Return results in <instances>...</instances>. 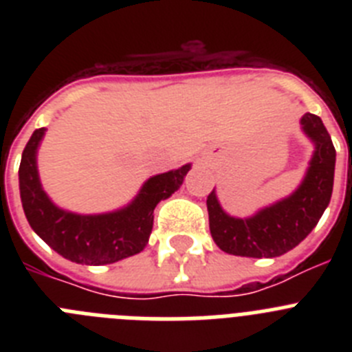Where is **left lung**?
Listing matches in <instances>:
<instances>
[{
  "mask_svg": "<svg viewBox=\"0 0 352 352\" xmlns=\"http://www.w3.org/2000/svg\"><path fill=\"white\" fill-rule=\"evenodd\" d=\"M301 126L316 144V151L303 183L291 197L243 220L223 213L214 190L208 195L210 231L223 252L243 257L284 256L317 226L333 192L335 146L316 114H303Z\"/></svg>",
  "mask_w": 352,
  "mask_h": 352,
  "instance_id": "obj_1",
  "label": "left lung"
}]
</instances>
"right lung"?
Wrapping results in <instances>:
<instances>
[{"instance_id": "obj_1", "label": "right lung", "mask_w": 352, "mask_h": 352, "mask_svg": "<svg viewBox=\"0 0 352 352\" xmlns=\"http://www.w3.org/2000/svg\"><path fill=\"white\" fill-rule=\"evenodd\" d=\"M45 129L28 141L19 166V186L31 229L65 259L79 264L116 263L139 254L153 229V210L178 190L190 166L158 174L144 183L130 206L105 214H76L56 208L42 190L36 173V148Z\"/></svg>"}]
</instances>
